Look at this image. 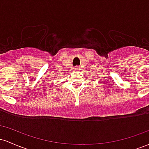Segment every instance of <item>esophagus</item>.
<instances>
[{
  "label": "esophagus",
  "mask_w": 149,
  "mask_h": 149,
  "mask_svg": "<svg viewBox=\"0 0 149 149\" xmlns=\"http://www.w3.org/2000/svg\"><path fill=\"white\" fill-rule=\"evenodd\" d=\"M77 69H78V68H77Z\"/></svg>",
  "instance_id": "esophagus-1"
}]
</instances>
